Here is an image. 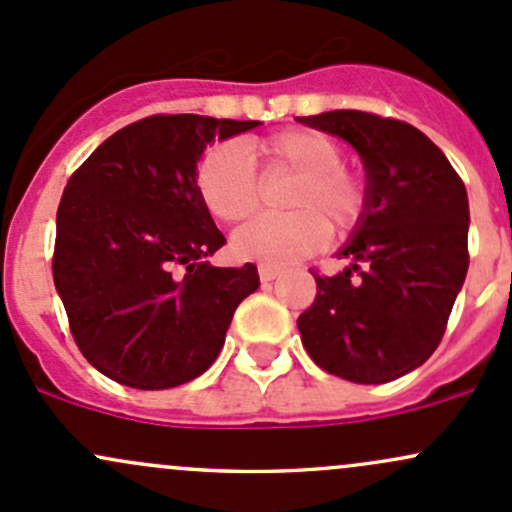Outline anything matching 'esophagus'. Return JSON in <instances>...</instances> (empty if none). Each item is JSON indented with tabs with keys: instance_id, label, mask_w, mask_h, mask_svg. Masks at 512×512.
Here are the masks:
<instances>
[{
	"instance_id": "obj_1",
	"label": "esophagus",
	"mask_w": 512,
	"mask_h": 512,
	"mask_svg": "<svg viewBox=\"0 0 512 512\" xmlns=\"http://www.w3.org/2000/svg\"><path fill=\"white\" fill-rule=\"evenodd\" d=\"M278 276H280V268L268 266V263H261V266H258V278H261L263 283H268V280H276Z\"/></svg>"
}]
</instances>
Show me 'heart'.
Segmentation results:
<instances>
[{
    "mask_svg": "<svg viewBox=\"0 0 512 512\" xmlns=\"http://www.w3.org/2000/svg\"><path fill=\"white\" fill-rule=\"evenodd\" d=\"M254 153L268 170L298 175L285 217H256L234 234V251L268 266L293 263L315 254L327 241V229L344 234L366 210V180L344 166L342 146L312 129H290L256 141ZM197 192L214 217L241 222L256 212L261 192L249 158L236 144H219L197 166Z\"/></svg>",
    "mask_w": 512,
    "mask_h": 512,
    "instance_id": "obj_1",
    "label": "heart"
}]
</instances>
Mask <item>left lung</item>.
Returning a JSON list of instances; mask_svg holds the SVG:
<instances>
[{
  "label": "left lung",
  "mask_w": 512,
  "mask_h": 512,
  "mask_svg": "<svg viewBox=\"0 0 512 512\" xmlns=\"http://www.w3.org/2000/svg\"><path fill=\"white\" fill-rule=\"evenodd\" d=\"M349 141L366 168V210L298 317L317 366L351 383H388L437 349L469 268V197L442 151L408 122L359 109L298 117Z\"/></svg>",
  "instance_id": "obj_1"
}]
</instances>
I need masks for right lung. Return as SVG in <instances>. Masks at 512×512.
Listing matches in <instances>:
<instances>
[{"label": "right lung", "mask_w": 512, "mask_h": 512, "mask_svg": "<svg viewBox=\"0 0 512 512\" xmlns=\"http://www.w3.org/2000/svg\"><path fill=\"white\" fill-rule=\"evenodd\" d=\"M261 122L153 114L70 175L56 217L53 283L87 361L129 388L183 386L214 364L254 263L214 268L227 244L197 192L214 139Z\"/></svg>", "instance_id": "right-lung-1"}]
</instances>
